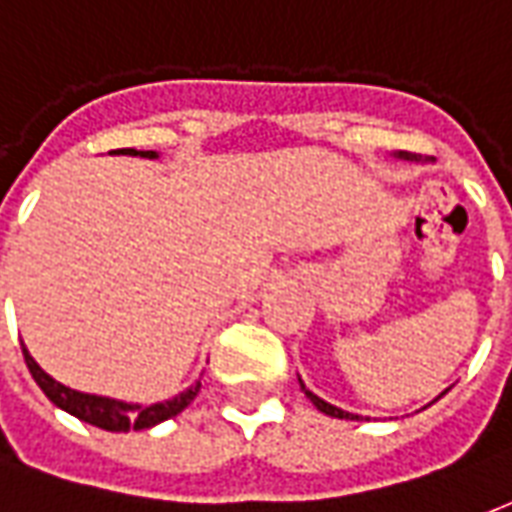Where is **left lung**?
I'll list each match as a JSON object with an SVG mask.
<instances>
[{
  "label": "left lung",
  "mask_w": 512,
  "mask_h": 512,
  "mask_svg": "<svg viewBox=\"0 0 512 512\" xmlns=\"http://www.w3.org/2000/svg\"><path fill=\"white\" fill-rule=\"evenodd\" d=\"M395 158H403V161H422V158L411 156V153H406V150H397ZM422 164H425V161H422ZM299 384H301V389H304V395L310 397L312 406L318 408V411H323L326 417H334V419H362V417H359V414H351V411H343V408H337V406H332V403H326L323 397H318V395H315V392H310V389L304 386V381H301V378H299ZM441 395H447V389H444ZM439 397H436V400H439ZM436 400H430V403H436ZM430 403H428V406H430Z\"/></svg>",
  "instance_id": "1"
}]
</instances>
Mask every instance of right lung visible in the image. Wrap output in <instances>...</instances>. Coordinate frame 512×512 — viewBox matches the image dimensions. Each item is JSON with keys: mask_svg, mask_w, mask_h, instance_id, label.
I'll use <instances>...</instances> for the list:
<instances>
[{"mask_svg": "<svg viewBox=\"0 0 512 512\" xmlns=\"http://www.w3.org/2000/svg\"><path fill=\"white\" fill-rule=\"evenodd\" d=\"M109 156H139V158H158L156 150H134V147H123V150H112ZM24 351V362H27L29 373L38 381L43 389V395L49 397L51 403L62 411H68L76 419H82L87 425L95 428L112 430V433H128V430H147L164 422V419L178 417L183 408L189 406L191 400L200 392L202 381L197 378L189 389H183L169 400H158V403H126V400H117V397H104V395H90V392H79L71 386L60 384L57 378H51L43 367L32 359L27 351V345L21 343Z\"/></svg>", "mask_w": 512, "mask_h": 512, "instance_id": "add662e5", "label": "right lung"}]
</instances>
